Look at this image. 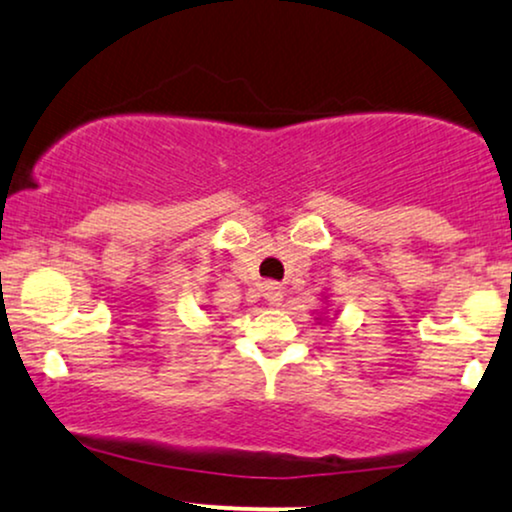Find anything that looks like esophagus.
Segmentation results:
<instances>
[{
	"label": "esophagus",
	"instance_id": "esophagus-1",
	"mask_svg": "<svg viewBox=\"0 0 512 512\" xmlns=\"http://www.w3.org/2000/svg\"><path fill=\"white\" fill-rule=\"evenodd\" d=\"M262 295L269 305H279L283 300V288L276 281H267L262 286Z\"/></svg>",
	"mask_w": 512,
	"mask_h": 512
}]
</instances>
